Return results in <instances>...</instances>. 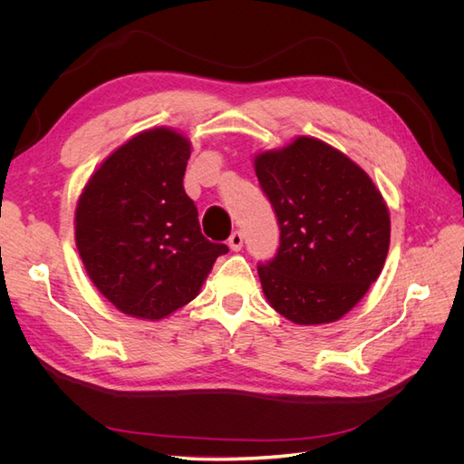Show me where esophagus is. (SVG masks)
Returning <instances> with one entry per match:
<instances>
[{
  "label": "esophagus",
  "instance_id": "34e87169",
  "mask_svg": "<svg viewBox=\"0 0 464 464\" xmlns=\"http://www.w3.org/2000/svg\"><path fill=\"white\" fill-rule=\"evenodd\" d=\"M228 246L232 251H240L244 246V234L242 232H232V236L228 237Z\"/></svg>",
  "mask_w": 464,
  "mask_h": 464
}]
</instances>
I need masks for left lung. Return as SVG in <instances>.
Masks as SVG:
<instances>
[{"mask_svg":"<svg viewBox=\"0 0 464 464\" xmlns=\"http://www.w3.org/2000/svg\"><path fill=\"white\" fill-rule=\"evenodd\" d=\"M254 166L280 228L276 256L257 266L266 302L296 325L341 319L385 265L391 218L382 191L315 137L263 150Z\"/></svg>","mask_w":464,"mask_h":464,"instance_id":"8db88e82","label":"left lung"}]
</instances>
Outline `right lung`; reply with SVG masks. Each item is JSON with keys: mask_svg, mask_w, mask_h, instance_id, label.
I'll return each instance as SVG.
<instances>
[{"mask_svg": "<svg viewBox=\"0 0 464 464\" xmlns=\"http://www.w3.org/2000/svg\"><path fill=\"white\" fill-rule=\"evenodd\" d=\"M191 143L170 128L131 137L96 168L75 208V244L102 296L159 321L198 296L228 247L201 234L184 189Z\"/></svg>", "mask_w": 464, "mask_h": 464, "instance_id": "obj_1", "label": "right lung"}]
</instances>
